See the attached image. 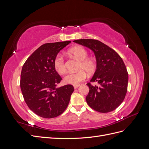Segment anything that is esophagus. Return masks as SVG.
I'll list each match as a JSON object with an SVG mask.
<instances>
[{"label": "esophagus", "instance_id": "1", "mask_svg": "<svg viewBox=\"0 0 149 149\" xmlns=\"http://www.w3.org/2000/svg\"><path fill=\"white\" fill-rule=\"evenodd\" d=\"M79 86H80L79 84H77V85H74L73 86H74V89H76V88H78Z\"/></svg>", "mask_w": 149, "mask_h": 149}]
</instances>
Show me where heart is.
Returning <instances> with one entry per match:
<instances>
[{
	"mask_svg": "<svg viewBox=\"0 0 149 149\" xmlns=\"http://www.w3.org/2000/svg\"><path fill=\"white\" fill-rule=\"evenodd\" d=\"M68 52L81 61L79 70H81L76 73H71L66 74L64 78V81L67 84L77 85L86 78L87 74L84 70L86 71L88 73H92L96 69V63L94 58L88 57V53L87 50L82 47L76 46L71 48L69 49ZM54 66L57 73L59 74H63L65 73L66 69L65 60L60 54H58L55 57L54 60Z\"/></svg>",
	"mask_w": 149,
	"mask_h": 149,
	"instance_id": "b5f03b06",
	"label": "heart"
}]
</instances>
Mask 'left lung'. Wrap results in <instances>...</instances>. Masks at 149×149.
<instances>
[{"mask_svg":"<svg viewBox=\"0 0 149 149\" xmlns=\"http://www.w3.org/2000/svg\"><path fill=\"white\" fill-rule=\"evenodd\" d=\"M73 42L91 49L96 57V70L90 82H97L99 85L87 84L89 88L86 97L88 104L102 113L115 110L124 101L127 89L128 73L123 59L99 40L80 39Z\"/></svg>","mask_w":149,"mask_h":149,"instance_id":"obj_1","label":"left lung"}]
</instances>
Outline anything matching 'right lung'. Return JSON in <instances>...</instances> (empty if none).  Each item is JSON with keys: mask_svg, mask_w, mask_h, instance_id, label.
Listing matches in <instances>:
<instances>
[{"mask_svg": "<svg viewBox=\"0 0 149 149\" xmlns=\"http://www.w3.org/2000/svg\"><path fill=\"white\" fill-rule=\"evenodd\" d=\"M70 41L43 44L28 58L20 76V88L30 109L43 118L60 116L66 109L74 91L72 85L58 87L62 78L54 60Z\"/></svg>", "mask_w": 149, "mask_h": 149, "instance_id": "obj_1", "label": "right lung"}]
</instances>
